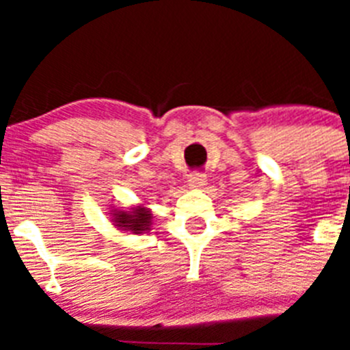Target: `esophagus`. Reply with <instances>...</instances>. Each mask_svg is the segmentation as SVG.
<instances>
[{"label":"esophagus","instance_id":"obj_1","mask_svg":"<svg viewBox=\"0 0 350 350\" xmlns=\"http://www.w3.org/2000/svg\"><path fill=\"white\" fill-rule=\"evenodd\" d=\"M206 185V177L203 173H193L189 177V187L191 189H203Z\"/></svg>","mask_w":350,"mask_h":350}]
</instances>
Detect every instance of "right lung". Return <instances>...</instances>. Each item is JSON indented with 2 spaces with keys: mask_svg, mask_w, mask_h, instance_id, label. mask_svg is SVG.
<instances>
[{
  "mask_svg": "<svg viewBox=\"0 0 350 350\" xmlns=\"http://www.w3.org/2000/svg\"><path fill=\"white\" fill-rule=\"evenodd\" d=\"M152 219V212H150V208H147L145 203L129 206V208H124V206H122V208L110 210V221H112L113 226H116L119 231H122V233H147V231H150Z\"/></svg>",
  "mask_w": 350,
  "mask_h": 350,
  "instance_id": "1",
  "label": "right lung"
}]
</instances>
